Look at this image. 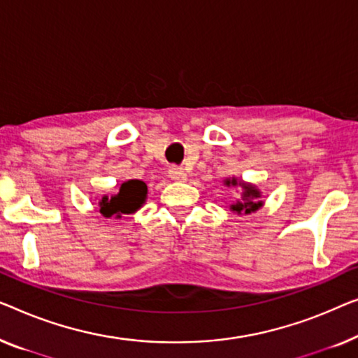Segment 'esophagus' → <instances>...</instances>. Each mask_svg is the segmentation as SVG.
Instances as JSON below:
<instances>
[{
  "label": "esophagus",
  "mask_w": 358,
  "mask_h": 358,
  "mask_svg": "<svg viewBox=\"0 0 358 358\" xmlns=\"http://www.w3.org/2000/svg\"><path fill=\"white\" fill-rule=\"evenodd\" d=\"M168 174H169V178L173 179V180H185V178H187L185 171L180 168V166H171Z\"/></svg>",
  "instance_id": "obj_1"
}]
</instances>
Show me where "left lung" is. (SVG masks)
<instances>
[{"instance_id":"8db88e82","label":"left lung","mask_w":358,"mask_h":358,"mask_svg":"<svg viewBox=\"0 0 358 358\" xmlns=\"http://www.w3.org/2000/svg\"><path fill=\"white\" fill-rule=\"evenodd\" d=\"M227 185H237V180L232 179V180H226ZM242 189H243V199L242 201H237L236 205H232L231 208L232 211H236V213H252V211H257L258 208L262 206V201H257L258 196H260V192H258L253 185H247V184H241Z\"/></svg>"}]
</instances>
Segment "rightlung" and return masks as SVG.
<instances>
[{
  "label": "right lung",
  "instance_id": "1",
  "mask_svg": "<svg viewBox=\"0 0 358 358\" xmlns=\"http://www.w3.org/2000/svg\"><path fill=\"white\" fill-rule=\"evenodd\" d=\"M147 196V185L138 179H131L124 182L119 189V194L108 199L103 196L100 201V213L105 217L129 215L141 208Z\"/></svg>",
  "mask_w": 358,
  "mask_h": 358
}]
</instances>
